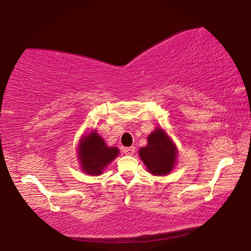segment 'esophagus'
Masks as SVG:
<instances>
[{
    "label": "esophagus",
    "mask_w": 251,
    "mask_h": 251,
    "mask_svg": "<svg viewBox=\"0 0 251 251\" xmlns=\"http://www.w3.org/2000/svg\"><path fill=\"white\" fill-rule=\"evenodd\" d=\"M124 152L128 156H133L135 154V147H133V146L126 147V148H124Z\"/></svg>",
    "instance_id": "esophagus-1"
}]
</instances>
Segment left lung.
<instances>
[{"label": "left lung", "instance_id": "1", "mask_svg": "<svg viewBox=\"0 0 251 251\" xmlns=\"http://www.w3.org/2000/svg\"><path fill=\"white\" fill-rule=\"evenodd\" d=\"M138 155L151 175L166 176L176 166L178 151L171 136L159 126L148 135L147 145L139 148Z\"/></svg>", "mask_w": 251, "mask_h": 251}]
</instances>
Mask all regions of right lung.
<instances>
[{"instance_id":"add662e5","label":"right lung","mask_w":251,"mask_h":251,"mask_svg":"<svg viewBox=\"0 0 251 251\" xmlns=\"http://www.w3.org/2000/svg\"><path fill=\"white\" fill-rule=\"evenodd\" d=\"M120 155L117 147L107 146L95 129L82 135L77 146V160L84 174L99 176Z\"/></svg>"}]
</instances>
